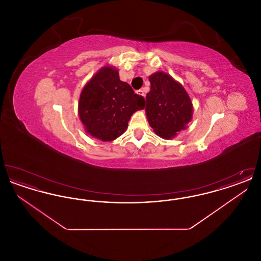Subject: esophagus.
<instances>
[{"mask_svg":"<svg viewBox=\"0 0 261 261\" xmlns=\"http://www.w3.org/2000/svg\"><path fill=\"white\" fill-rule=\"evenodd\" d=\"M137 94H139L140 96H142V97H144L145 98V92H144V90H139V91H137Z\"/></svg>","mask_w":261,"mask_h":261,"instance_id":"34e87169","label":"esophagus"}]
</instances>
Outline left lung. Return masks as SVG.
Listing matches in <instances>:
<instances>
[{
  "mask_svg": "<svg viewBox=\"0 0 261 261\" xmlns=\"http://www.w3.org/2000/svg\"><path fill=\"white\" fill-rule=\"evenodd\" d=\"M149 80L146 114L149 126L156 135L172 139L192 120L193 103L186 90L170 75L158 71Z\"/></svg>",
  "mask_w": 261,
  "mask_h": 261,
  "instance_id": "8db88e82",
  "label": "left lung"
}]
</instances>
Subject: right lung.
I'll use <instances>...</instances> for the list:
<instances>
[{
  "instance_id": "add662e5",
  "label": "right lung",
  "mask_w": 261,
  "mask_h": 261,
  "mask_svg": "<svg viewBox=\"0 0 261 261\" xmlns=\"http://www.w3.org/2000/svg\"><path fill=\"white\" fill-rule=\"evenodd\" d=\"M145 106V99L119 79L118 70L107 65L83 88L78 113L88 134L110 142L124 133L132 114Z\"/></svg>"
}]
</instances>
